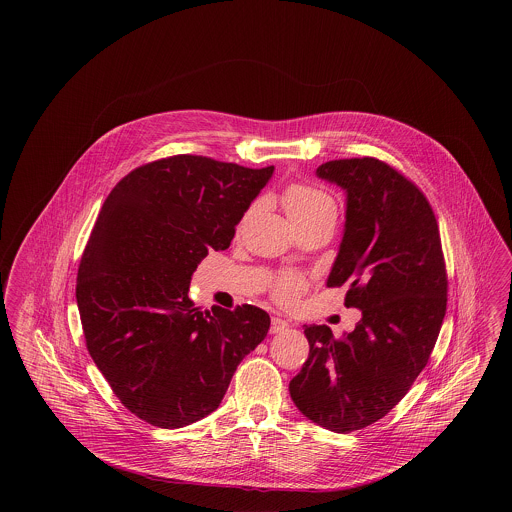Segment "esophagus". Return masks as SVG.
Listing matches in <instances>:
<instances>
[{"label":"esophagus","instance_id":"1","mask_svg":"<svg viewBox=\"0 0 512 512\" xmlns=\"http://www.w3.org/2000/svg\"><path fill=\"white\" fill-rule=\"evenodd\" d=\"M290 328V322L288 320H284V318L280 317H272V322H270V334H280V332H284V330H288Z\"/></svg>","mask_w":512,"mask_h":512}]
</instances>
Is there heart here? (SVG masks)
Instances as JSON below:
<instances>
[{"label": "heart", "mask_w": 512, "mask_h": 512, "mask_svg": "<svg viewBox=\"0 0 512 512\" xmlns=\"http://www.w3.org/2000/svg\"><path fill=\"white\" fill-rule=\"evenodd\" d=\"M282 207L286 211V215L290 217L295 228H301L305 224L317 222L322 219H334L338 217V207L336 201L332 199V195L307 186V184H292L284 190V194L280 197ZM305 278L293 272H284L278 274L272 280V295L274 299H278L280 303H293L303 290H305Z\"/></svg>", "instance_id": "b5f03b06"}]
</instances>
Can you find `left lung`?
<instances>
[{"instance_id": "8db88e82", "label": "left lung", "mask_w": 512, "mask_h": 512, "mask_svg": "<svg viewBox=\"0 0 512 512\" xmlns=\"http://www.w3.org/2000/svg\"><path fill=\"white\" fill-rule=\"evenodd\" d=\"M317 174L347 192L326 286H345V305L363 318L341 338L324 324L305 326L309 359L290 395L309 420L347 434L390 413L428 365L447 309V270L432 205L407 176L374 157L328 161Z\"/></svg>"}]
</instances>
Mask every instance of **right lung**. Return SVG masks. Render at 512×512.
<instances>
[{
	"label": "right lung",
	"mask_w": 512,
	"mask_h": 512,
	"mask_svg": "<svg viewBox=\"0 0 512 512\" xmlns=\"http://www.w3.org/2000/svg\"><path fill=\"white\" fill-rule=\"evenodd\" d=\"M272 172L172 155L128 172L99 211L76 276L86 347L122 405L157 428L213 413L267 336L263 309L203 313L188 292Z\"/></svg>",
	"instance_id": "obj_1"
}]
</instances>
